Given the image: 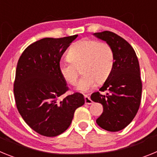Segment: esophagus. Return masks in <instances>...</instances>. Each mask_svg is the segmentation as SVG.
I'll list each match as a JSON object with an SVG mask.
<instances>
[{
	"mask_svg": "<svg viewBox=\"0 0 157 157\" xmlns=\"http://www.w3.org/2000/svg\"><path fill=\"white\" fill-rule=\"evenodd\" d=\"M85 103L86 104V105H91V104L93 103L92 100H91L90 98L88 97L87 95H85Z\"/></svg>",
	"mask_w": 157,
	"mask_h": 157,
	"instance_id": "obj_1",
	"label": "esophagus"
}]
</instances>
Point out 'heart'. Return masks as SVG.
Here are the masks:
<instances>
[{
	"instance_id": "obj_1",
	"label": "heart",
	"mask_w": 157,
	"mask_h": 157,
	"mask_svg": "<svg viewBox=\"0 0 157 157\" xmlns=\"http://www.w3.org/2000/svg\"><path fill=\"white\" fill-rule=\"evenodd\" d=\"M67 58L69 62L59 65V74L68 85L77 82L78 71L82 76L78 85L81 91H88L97 81L102 83L112 73L115 61L113 49L109 44L92 39H82L74 43L69 48Z\"/></svg>"
}]
</instances>
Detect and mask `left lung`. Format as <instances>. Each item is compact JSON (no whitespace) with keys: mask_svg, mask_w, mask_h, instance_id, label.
<instances>
[{"mask_svg":"<svg viewBox=\"0 0 157 157\" xmlns=\"http://www.w3.org/2000/svg\"><path fill=\"white\" fill-rule=\"evenodd\" d=\"M94 35L111 45L115 56L112 73L99 90L109 93L91 94V100L104 109L96 122L104 130L116 132L128 126L139 109L142 90L139 63L133 47L118 34L105 30Z\"/></svg>","mask_w":157,"mask_h":157,"instance_id":"left-lung-1","label":"left lung"}]
</instances>
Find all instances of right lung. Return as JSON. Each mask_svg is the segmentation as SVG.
<instances>
[{
  "instance_id": "obj_1",
  "label": "right lung",
  "mask_w": 157,
  "mask_h": 157,
  "mask_svg": "<svg viewBox=\"0 0 157 157\" xmlns=\"http://www.w3.org/2000/svg\"><path fill=\"white\" fill-rule=\"evenodd\" d=\"M77 37L38 40L18 60L13 88L16 107L27 125L41 135L55 137L64 132L75 111L85 103L80 93L60 99L69 89L59 74V61Z\"/></svg>"
}]
</instances>
